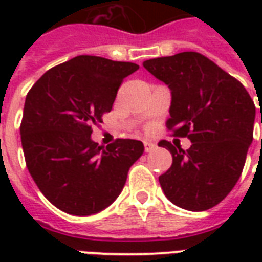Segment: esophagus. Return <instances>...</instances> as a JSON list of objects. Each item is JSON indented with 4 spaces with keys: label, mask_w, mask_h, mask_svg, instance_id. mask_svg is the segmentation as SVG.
<instances>
[{
    "label": "esophagus",
    "mask_w": 262,
    "mask_h": 262,
    "mask_svg": "<svg viewBox=\"0 0 262 262\" xmlns=\"http://www.w3.org/2000/svg\"><path fill=\"white\" fill-rule=\"evenodd\" d=\"M154 147H156V144H154V143L144 142V151H146V153H148V151H151V150H153Z\"/></svg>",
    "instance_id": "obj_1"
}]
</instances>
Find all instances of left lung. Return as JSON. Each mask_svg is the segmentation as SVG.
Listing matches in <instances>:
<instances>
[{
	"label": "left lung",
	"instance_id": "8db88e82",
	"mask_svg": "<svg viewBox=\"0 0 262 262\" xmlns=\"http://www.w3.org/2000/svg\"><path fill=\"white\" fill-rule=\"evenodd\" d=\"M143 66L170 86L167 129L192 143L187 151L167 140L159 143L172 154L160 185L180 208H213L242 176L253 142L254 101L240 81L196 52L146 60Z\"/></svg>",
	"mask_w": 262,
	"mask_h": 262
}]
</instances>
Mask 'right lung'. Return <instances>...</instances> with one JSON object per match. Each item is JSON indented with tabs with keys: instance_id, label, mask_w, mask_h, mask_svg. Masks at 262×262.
<instances>
[{
	"instance_id": "1",
	"label": "right lung",
	"mask_w": 262,
	"mask_h": 262,
	"mask_svg": "<svg viewBox=\"0 0 262 262\" xmlns=\"http://www.w3.org/2000/svg\"><path fill=\"white\" fill-rule=\"evenodd\" d=\"M129 61L77 56L48 70L25 99L20 142L26 167L49 202L66 213L88 216L108 208L144 151L139 140L92 142V125L111 112Z\"/></svg>"
}]
</instances>
